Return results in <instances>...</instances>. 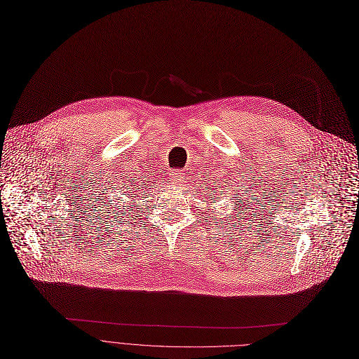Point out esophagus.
Here are the masks:
<instances>
[{
	"label": "esophagus",
	"instance_id": "34e87169",
	"mask_svg": "<svg viewBox=\"0 0 359 359\" xmlns=\"http://www.w3.org/2000/svg\"><path fill=\"white\" fill-rule=\"evenodd\" d=\"M171 181H172V184L180 185L184 181V175L181 172H172L171 174Z\"/></svg>",
	"mask_w": 359,
	"mask_h": 359
}]
</instances>
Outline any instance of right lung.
I'll list each match as a JSON object with an SVG mask.
<instances>
[{"mask_svg":"<svg viewBox=\"0 0 359 359\" xmlns=\"http://www.w3.org/2000/svg\"><path fill=\"white\" fill-rule=\"evenodd\" d=\"M149 185H151V184H147V182H146V184H143L142 187H139V185H132V187L129 188V191H128V193H124V194L136 198V197H139L142 193L144 194L146 191H149ZM124 216H126V213H124Z\"/></svg>","mask_w":359,"mask_h":359,"instance_id":"add662e5","label":"right lung"}]
</instances>
